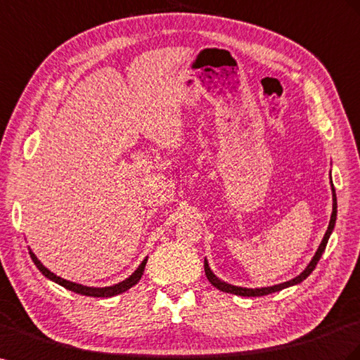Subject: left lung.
<instances>
[{"label": "left lung", "mask_w": 360, "mask_h": 360, "mask_svg": "<svg viewBox=\"0 0 360 360\" xmlns=\"http://www.w3.org/2000/svg\"><path fill=\"white\" fill-rule=\"evenodd\" d=\"M330 186H332V200H333V210H332V217H330V222H328V227H327V231L324 233V238L321 240V244H319L316 252L314 255L312 260L309 262V265L304 268L303 273H300L297 277H294L292 280L289 281H285V283H278V285H274V286H266V288H242V286H235V285H230L227 283V281L221 280L218 276L213 274V271L210 269L209 266V262L207 259L204 257V273H206V277L207 280L210 281V283L215 286L217 289L222 290V292H229V294H235V295H240V297H264V295H268V294H273V292H278V290L281 289H286L289 286H294V285H298L301 283V281L306 280L310 274H312V271L315 269L316 264L319 262V259H321L323 252L327 247V242H328V238L330 235L333 233V229H335V224H336V213H338V202H336V193H335V186L332 183V174H330Z\"/></svg>", "instance_id": "1"}]
</instances>
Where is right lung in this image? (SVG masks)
<instances>
[{
  "mask_svg": "<svg viewBox=\"0 0 360 360\" xmlns=\"http://www.w3.org/2000/svg\"><path fill=\"white\" fill-rule=\"evenodd\" d=\"M28 252H30V257L34 262V265L37 266V269L41 271V273L46 278H50L51 281H54V283L63 286L68 290H72V292H75V294L86 295V297H96V298H110V297H115V295H120V294L125 292V290H129L130 288H133L134 285H138V281L141 280V277L143 274L145 265H147V260H148V256H147L141 262V265L134 269V273L131 276H129L125 280L120 281V283L112 285V286L95 288V286H84V285H80V283H75V281H70V280L56 276L54 273H51V271L42 264L41 260L36 257V255L32 251L30 247H28Z\"/></svg>",
  "mask_w": 360,
  "mask_h": 360,
  "instance_id": "add662e5",
  "label": "right lung"
}]
</instances>
